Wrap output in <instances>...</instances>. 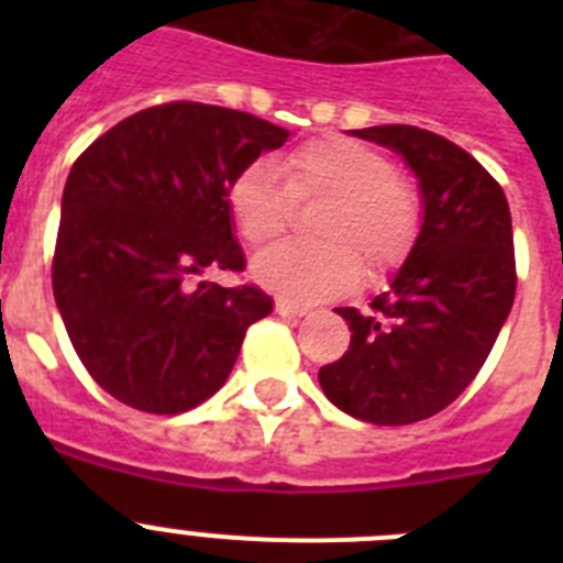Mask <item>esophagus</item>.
<instances>
[{"mask_svg":"<svg viewBox=\"0 0 563 563\" xmlns=\"http://www.w3.org/2000/svg\"><path fill=\"white\" fill-rule=\"evenodd\" d=\"M276 312L278 316H287V318H301L307 316V307L305 305H296V301H287V298H278L276 301Z\"/></svg>","mask_w":563,"mask_h":563,"instance_id":"34e87169","label":"esophagus"}]
</instances>
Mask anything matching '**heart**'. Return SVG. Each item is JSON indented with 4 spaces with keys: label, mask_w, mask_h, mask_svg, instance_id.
I'll return each instance as SVG.
<instances>
[{
    "label": "heart",
    "mask_w": 563,
    "mask_h": 563,
    "mask_svg": "<svg viewBox=\"0 0 563 563\" xmlns=\"http://www.w3.org/2000/svg\"><path fill=\"white\" fill-rule=\"evenodd\" d=\"M253 161L228 186V211L247 245H273L290 225L292 202L327 197L318 208L312 245L271 247L253 262V278L298 301L335 298L357 287L363 273L383 276L400 265L420 231V200L375 146L327 134L301 143L282 161Z\"/></svg>",
    "instance_id": "1"
}]
</instances>
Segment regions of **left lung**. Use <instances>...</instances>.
Listing matches in <instances>:
<instances>
[{
    "label": "left lung",
    "mask_w": 563,
    "mask_h": 563,
    "mask_svg": "<svg viewBox=\"0 0 563 563\" xmlns=\"http://www.w3.org/2000/svg\"><path fill=\"white\" fill-rule=\"evenodd\" d=\"M355 137L397 152L420 186L422 225L369 312L338 307L352 341L318 383L375 426H409L456 400L494 350L516 296L510 208L479 163L429 129L369 126Z\"/></svg>",
    "instance_id": "obj_1"
}]
</instances>
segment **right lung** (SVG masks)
Returning a JSON list of instances; mask_svg holds the SVG:
<instances>
[{
	"instance_id": "1",
	"label": "right lung",
	"mask_w": 563,
	"mask_h": 563,
	"mask_svg": "<svg viewBox=\"0 0 563 563\" xmlns=\"http://www.w3.org/2000/svg\"><path fill=\"white\" fill-rule=\"evenodd\" d=\"M287 137L256 114L174 101L112 126L69 168L53 296L78 357L114 400L180 415L222 389L273 298L194 278L245 267L228 186Z\"/></svg>"
}]
</instances>
